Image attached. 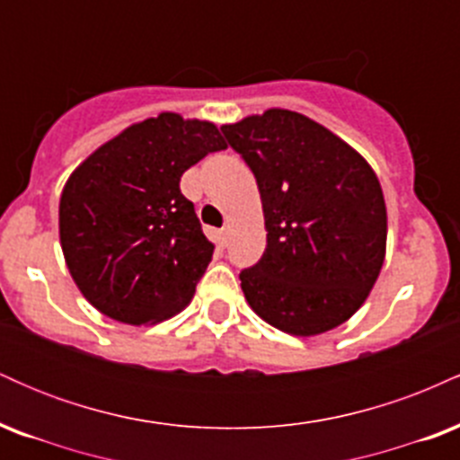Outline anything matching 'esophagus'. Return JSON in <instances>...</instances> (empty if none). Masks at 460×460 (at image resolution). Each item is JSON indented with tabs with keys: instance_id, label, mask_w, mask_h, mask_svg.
I'll use <instances>...</instances> for the list:
<instances>
[{
	"instance_id": "1",
	"label": "esophagus",
	"mask_w": 460,
	"mask_h": 460,
	"mask_svg": "<svg viewBox=\"0 0 460 460\" xmlns=\"http://www.w3.org/2000/svg\"><path fill=\"white\" fill-rule=\"evenodd\" d=\"M226 240H229V226H223V229L218 231V244L226 246Z\"/></svg>"
}]
</instances>
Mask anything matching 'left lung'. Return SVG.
Masks as SVG:
<instances>
[{"label":"left lung","instance_id":"obj_1","mask_svg":"<svg viewBox=\"0 0 460 460\" xmlns=\"http://www.w3.org/2000/svg\"><path fill=\"white\" fill-rule=\"evenodd\" d=\"M260 188L266 251L240 272L251 309L311 337L366 303L387 248V208L361 153L305 114L270 108L223 125Z\"/></svg>","mask_w":460,"mask_h":460}]
</instances>
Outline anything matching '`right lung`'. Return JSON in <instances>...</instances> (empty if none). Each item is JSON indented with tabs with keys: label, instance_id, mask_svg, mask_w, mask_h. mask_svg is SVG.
I'll list each match as a JSON object with an SVG mask.
<instances>
[{
	"label": "right lung",
	"instance_id": "obj_1",
	"mask_svg": "<svg viewBox=\"0 0 460 460\" xmlns=\"http://www.w3.org/2000/svg\"><path fill=\"white\" fill-rule=\"evenodd\" d=\"M226 149L209 120L162 112L93 151L60 197V244L84 298L125 324H157L186 309L214 244L181 175Z\"/></svg>",
	"mask_w": 460,
	"mask_h": 460
}]
</instances>
